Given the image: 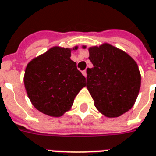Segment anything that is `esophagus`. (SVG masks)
I'll return each instance as SVG.
<instances>
[{"label":"esophagus","mask_w":156,"mask_h":156,"mask_svg":"<svg viewBox=\"0 0 156 156\" xmlns=\"http://www.w3.org/2000/svg\"><path fill=\"white\" fill-rule=\"evenodd\" d=\"M82 75L85 76V77H87V71H86V70L82 71Z\"/></svg>","instance_id":"obj_1"}]
</instances>
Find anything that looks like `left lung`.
Here are the masks:
<instances>
[{"mask_svg":"<svg viewBox=\"0 0 156 156\" xmlns=\"http://www.w3.org/2000/svg\"><path fill=\"white\" fill-rule=\"evenodd\" d=\"M88 52L94 68L87 69V88L95 107L106 118L119 117L131 109L138 96V65L125 51L107 43L89 47Z\"/></svg>","mask_w":156,"mask_h":156,"instance_id":"obj_1","label":"left lung"}]
</instances>
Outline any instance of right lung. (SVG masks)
Here are the masks:
<instances>
[{
    "mask_svg": "<svg viewBox=\"0 0 156 156\" xmlns=\"http://www.w3.org/2000/svg\"><path fill=\"white\" fill-rule=\"evenodd\" d=\"M78 47L54 46L27 63L24 85L32 105L44 114L58 118L69 111L86 78L70 59Z\"/></svg>",
    "mask_w": 156,
    "mask_h": 156,
    "instance_id": "add662e5",
    "label": "right lung"
}]
</instances>
